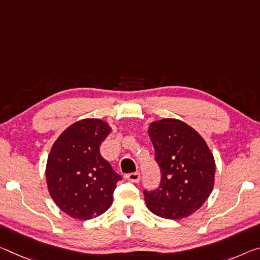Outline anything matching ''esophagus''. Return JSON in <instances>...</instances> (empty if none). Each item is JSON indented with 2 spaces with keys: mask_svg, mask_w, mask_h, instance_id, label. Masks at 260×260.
<instances>
[{
  "mask_svg": "<svg viewBox=\"0 0 260 260\" xmlns=\"http://www.w3.org/2000/svg\"><path fill=\"white\" fill-rule=\"evenodd\" d=\"M126 179H128L132 183H139L140 179H141V176H140V172H132V174H127Z\"/></svg>",
  "mask_w": 260,
  "mask_h": 260,
  "instance_id": "1",
  "label": "esophagus"
}]
</instances>
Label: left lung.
<instances>
[{
	"instance_id": "obj_1",
	"label": "left lung",
	"mask_w": 260,
	"mask_h": 260,
	"mask_svg": "<svg viewBox=\"0 0 260 260\" xmlns=\"http://www.w3.org/2000/svg\"><path fill=\"white\" fill-rule=\"evenodd\" d=\"M160 182L143 189L151 213L164 219H183L199 209L214 186L215 162L205 140L186 123L163 119L149 126Z\"/></svg>"
}]
</instances>
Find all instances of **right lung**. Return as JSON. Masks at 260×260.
Here are the masks:
<instances>
[{
    "label": "right lung",
    "instance_id": "add662e5",
    "mask_svg": "<svg viewBox=\"0 0 260 260\" xmlns=\"http://www.w3.org/2000/svg\"><path fill=\"white\" fill-rule=\"evenodd\" d=\"M111 128L105 121L84 119L69 126L48 155L49 194L69 216L90 220L108 211L122 177L101 155Z\"/></svg>",
    "mask_w": 260,
    "mask_h": 260
}]
</instances>
